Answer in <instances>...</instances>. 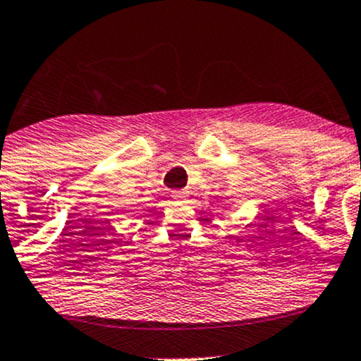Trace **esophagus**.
Here are the masks:
<instances>
[{
    "mask_svg": "<svg viewBox=\"0 0 361 361\" xmlns=\"http://www.w3.org/2000/svg\"><path fill=\"white\" fill-rule=\"evenodd\" d=\"M171 198L175 202H186L188 200V193H186L185 190H175V192L171 193Z\"/></svg>",
    "mask_w": 361,
    "mask_h": 361,
    "instance_id": "1",
    "label": "esophagus"
}]
</instances>
